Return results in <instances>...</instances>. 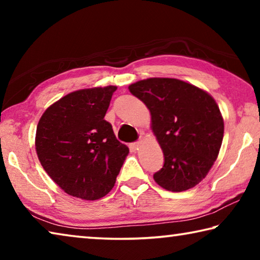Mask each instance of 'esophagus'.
<instances>
[{"label":"esophagus","mask_w":260,"mask_h":260,"mask_svg":"<svg viewBox=\"0 0 260 260\" xmlns=\"http://www.w3.org/2000/svg\"><path fill=\"white\" fill-rule=\"evenodd\" d=\"M139 147H140V142H133V143L129 144L131 150H133V151L139 150Z\"/></svg>","instance_id":"1"}]
</instances>
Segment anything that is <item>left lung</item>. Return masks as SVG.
I'll return each mask as SVG.
<instances>
[{"label":"left lung","instance_id":"left-lung-1","mask_svg":"<svg viewBox=\"0 0 260 260\" xmlns=\"http://www.w3.org/2000/svg\"><path fill=\"white\" fill-rule=\"evenodd\" d=\"M128 89L150 111L151 129L164 152L155 181L177 192L195 187L209 173L222 143L217 102L208 91L173 78L144 79Z\"/></svg>","mask_w":260,"mask_h":260}]
</instances>
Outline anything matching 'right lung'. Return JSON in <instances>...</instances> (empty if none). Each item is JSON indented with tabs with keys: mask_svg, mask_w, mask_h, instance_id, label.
<instances>
[{
	"mask_svg": "<svg viewBox=\"0 0 260 260\" xmlns=\"http://www.w3.org/2000/svg\"><path fill=\"white\" fill-rule=\"evenodd\" d=\"M116 90V86H107L72 91L51 104L39 120V160L69 195L100 200L116 183L129 152L104 120Z\"/></svg>",
	"mask_w": 260,
	"mask_h": 260,
	"instance_id": "right-lung-1",
	"label": "right lung"
}]
</instances>
